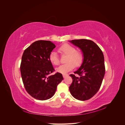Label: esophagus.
Segmentation results:
<instances>
[{"instance_id": "1", "label": "esophagus", "mask_w": 125, "mask_h": 125, "mask_svg": "<svg viewBox=\"0 0 125 125\" xmlns=\"http://www.w3.org/2000/svg\"><path fill=\"white\" fill-rule=\"evenodd\" d=\"M62 76H63V78H65L66 77L68 76V74H62Z\"/></svg>"}]
</instances>
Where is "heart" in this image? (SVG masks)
<instances>
[{"instance_id":"heart-1","label":"heart","mask_w":125,"mask_h":125,"mask_svg":"<svg viewBox=\"0 0 125 125\" xmlns=\"http://www.w3.org/2000/svg\"><path fill=\"white\" fill-rule=\"evenodd\" d=\"M62 54L67 55L66 63L57 68L56 70L60 73L65 74L73 70L75 66H80L83 60V57L80 52H76L75 48L68 44H64L59 48ZM49 60L52 65H58L60 62L57 54L55 52H52L49 56Z\"/></svg>"}]
</instances>
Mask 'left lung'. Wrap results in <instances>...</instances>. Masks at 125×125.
Instances as JSON below:
<instances>
[{
    "label": "left lung",
    "mask_w": 125,
    "mask_h": 125,
    "mask_svg": "<svg viewBox=\"0 0 125 125\" xmlns=\"http://www.w3.org/2000/svg\"><path fill=\"white\" fill-rule=\"evenodd\" d=\"M81 50L83 60L80 68L70 74L73 82L69 86L70 93L75 99L88 100L99 90L104 77V57L100 47L93 41L86 40L69 41Z\"/></svg>",
    "instance_id": "8db88e82"
}]
</instances>
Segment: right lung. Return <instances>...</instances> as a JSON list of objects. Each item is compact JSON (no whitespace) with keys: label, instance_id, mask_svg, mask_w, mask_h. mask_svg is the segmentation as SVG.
Instances as JSON below:
<instances>
[{"label":"right lung","instance_id":"right-lung-1","mask_svg":"<svg viewBox=\"0 0 125 125\" xmlns=\"http://www.w3.org/2000/svg\"><path fill=\"white\" fill-rule=\"evenodd\" d=\"M55 47L50 41H37L26 49L22 56V81L26 91L35 99H50L63 80L62 74L59 73L49 75L54 71L49 56Z\"/></svg>","mask_w":125,"mask_h":125}]
</instances>
